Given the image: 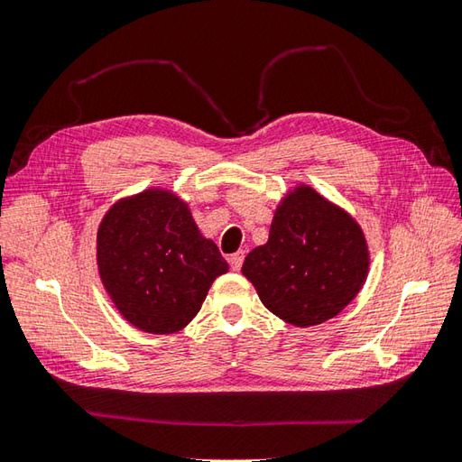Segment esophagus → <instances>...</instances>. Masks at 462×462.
Masks as SVG:
<instances>
[{"instance_id": "obj_1", "label": "esophagus", "mask_w": 462, "mask_h": 462, "mask_svg": "<svg viewBox=\"0 0 462 462\" xmlns=\"http://www.w3.org/2000/svg\"><path fill=\"white\" fill-rule=\"evenodd\" d=\"M228 262H230L232 270H234V272H238V270L242 268V263H244V252H236V254H232V256L228 258Z\"/></svg>"}]
</instances>
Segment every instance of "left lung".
Listing matches in <instances>:
<instances>
[{
	"mask_svg": "<svg viewBox=\"0 0 462 462\" xmlns=\"http://www.w3.org/2000/svg\"><path fill=\"white\" fill-rule=\"evenodd\" d=\"M369 260L359 222L301 182L283 194L268 242L248 254L242 273L273 316L310 328L336 318L357 298Z\"/></svg>",
	"mask_w": 462,
	"mask_h": 462,
	"instance_id": "left-lung-1",
	"label": "left lung"
}]
</instances>
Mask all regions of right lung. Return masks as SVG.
I'll return each instance as SVG.
<instances>
[{"label":"right lung","mask_w":462,"mask_h":462,"mask_svg":"<svg viewBox=\"0 0 462 462\" xmlns=\"http://www.w3.org/2000/svg\"><path fill=\"white\" fill-rule=\"evenodd\" d=\"M97 268L131 326L166 336L196 318L228 262L202 236L189 202L172 190L146 189L116 200L103 216Z\"/></svg>","instance_id":"1"}]
</instances>
